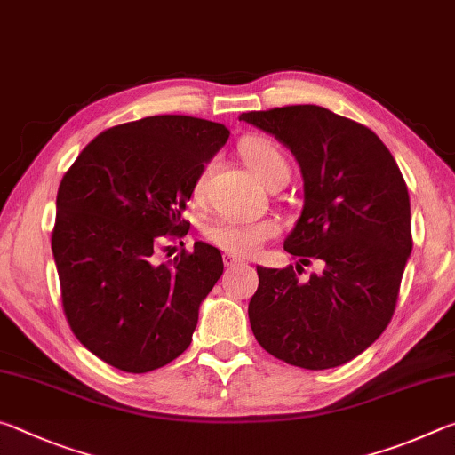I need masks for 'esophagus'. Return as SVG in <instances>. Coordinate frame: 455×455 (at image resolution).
<instances>
[{
	"label": "esophagus",
	"instance_id": "34e87169",
	"mask_svg": "<svg viewBox=\"0 0 455 455\" xmlns=\"http://www.w3.org/2000/svg\"><path fill=\"white\" fill-rule=\"evenodd\" d=\"M225 267L227 268H233V267H238V265H244V260L241 259V257H236V255H230V252H227L225 255Z\"/></svg>",
	"mask_w": 455,
	"mask_h": 455
}]
</instances>
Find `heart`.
<instances>
[{
  "mask_svg": "<svg viewBox=\"0 0 455 455\" xmlns=\"http://www.w3.org/2000/svg\"><path fill=\"white\" fill-rule=\"evenodd\" d=\"M241 156L244 164L251 168V172L257 179L268 184L273 179L281 174H289V163L284 158L279 146L267 140V138H249L241 144ZM211 171V164H206L195 180L192 195L195 198L203 192L206 174ZM279 233V225L275 220H235V219H220L214 220L206 230L211 241L220 246L222 251L233 252V255H255L263 246L265 241Z\"/></svg>",
  "mask_w": 455,
  "mask_h": 455,
  "instance_id": "heart-1",
  "label": "heart"
}]
</instances>
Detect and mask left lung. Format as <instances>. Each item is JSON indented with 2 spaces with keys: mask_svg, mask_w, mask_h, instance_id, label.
I'll use <instances>...</instances> for the list:
<instances>
[{
  "mask_svg": "<svg viewBox=\"0 0 455 455\" xmlns=\"http://www.w3.org/2000/svg\"><path fill=\"white\" fill-rule=\"evenodd\" d=\"M287 146L303 176V211L284 251L323 271L257 267L249 303L260 347L289 365L331 369L363 353L394 317L411 255L410 195L397 163L367 126L301 104L244 112ZM303 268V267H302Z\"/></svg>",
  "mask_w": 455,
  "mask_h": 455,
  "instance_id": "left-lung-1",
  "label": "left lung"
}]
</instances>
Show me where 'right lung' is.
Masks as SVG:
<instances>
[{
    "mask_svg": "<svg viewBox=\"0 0 455 455\" xmlns=\"http://www.w3.org/2000/svg\"><path fill=\"white\" fill-rule=\"evenodd\" d=\"M228 136L192 116L128 122L96 136L60 182L52 252L66 317L84 347L120 371H152L188 349L225 265L203 241L168 263L156 246L188 233L196 176Z\"/></svg>",
    "mask_w": 455,
    "mask_h": 455,
    "instance_id": "1",
    "label": "right lung"
}]
</instances>
